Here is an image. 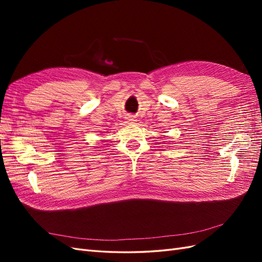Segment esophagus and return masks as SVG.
<instances>
[{"label": "esophagus", "instance_id": "esophagus-1", "mask_svg": "<svg viewBox=\"0 0 262 262\" xmlns=\"http://www.w3.org/2000/svg\"><path fill=\"white\" fill-rule=\"evenodd\" d=\"M125 120L128 121V122H130V123H133L134 121H137V119H136V116H132V115H128L125 117Z\"/></svg>", "mask_w": 262, "mask_h": 262}]
</instances>
